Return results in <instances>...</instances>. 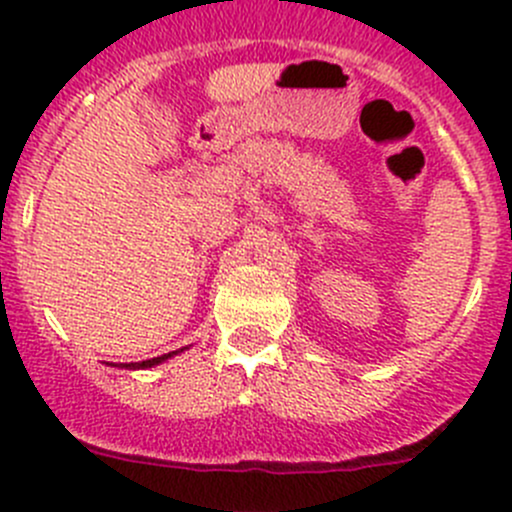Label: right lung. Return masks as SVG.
Returning <instances> with one entry per match:
<instances>
[{"label": "right lung", "instance_id": "obj_1", "mask_svg": "<svg viewBox=\"0 0 512 512\" xmlns=\"http://www.w3.org/2000/svg\"><path fill=\"white\" fill-rule=\"evenodd\" d=\"M184 348H179V351H171V353H164V356H156V358H149V361H141V363H119V368H129V371H139V368H154L159 366V363L169 361L171 356H176V353H181Z\"/></svg>", "mask_w": 512, "mask_h": 512}]
</instances>
